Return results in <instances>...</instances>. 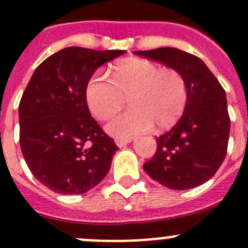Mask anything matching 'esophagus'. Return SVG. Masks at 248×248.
Returning a JSON list of instances; mask_svg holds the SVG:
<instances>
[{
  "label": "esophagus",
  "instance_id": "34e87169",
  "mask_svg": "<svg viewBox=\"0 0 248 248\" xmlns=\"http://www.w3.org/2000/svg\"><path fill=\"white\" fill-rule=\"evenodd\" d=\"M129 143H131V139H115V144H117L118 148H124Z\"/></svg>",
  "mask_w": 248,
  "mask_h": 248
}]
</instances>
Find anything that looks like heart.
I'll list each match as a JSON object with an SVG mask.
<instances>
[{"label":"heart","instance_id":"heart-1","mask_svg":"<svg viewBox=\"0 0 248 248\" xmlns=\"http://www.w3.org/2000/svg\"><path fill=\"white\" fill-rule=\"evenodd\" d=\"M128 99L129 109L105 130L117 139H131L164 130L180 119L189 102V84L176 69H163L146 59H129L111 69V80L94 76L85 89L89 110L99 120L113 118Z\"/></svg>","mask_w":248,"mask_h":248}]
</instances>
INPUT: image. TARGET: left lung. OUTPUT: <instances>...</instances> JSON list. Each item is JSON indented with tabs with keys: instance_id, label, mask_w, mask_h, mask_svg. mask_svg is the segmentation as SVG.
Segmentation results:
<instances>
[{
	"instance_id": "obj_1",
	"label": "left lung",
	"mask_w": 248,
	"mask_h": 248,
	"mask_svg": "<svg viewBox=\"0 0 248 248\" xmlns=\"http://www.w3.org/2000/svg\"><path fill=\"white\" fill-rule=\"evenodd\" d=\"M185 76L189 102L180 120L156 138V153L143 165L146 174L172 190L202 185L226 156L230 117L226 93L199 57L172 47L135 50Z\"/></svg>"
}]
</instances>
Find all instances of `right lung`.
<instances>
[{
	"instance_id": "add662e5",
	"label": "right lung",
	"mask_w": 248,
	"mask_h": 248,
	"mask_svg": "<svg viewBox=\"0 0 248 248\" xmlns=\"http://www.w3.org/2000/svg\"><path fill=\"white\" fill-rule=\"evenodd\" d=\"M125 50L68 47L31 77L18 107L19 144L37 180L57 194H85L108 174L114 140L89 113L85 89L104 63Z\"/></svg>"
}]
</instances>
